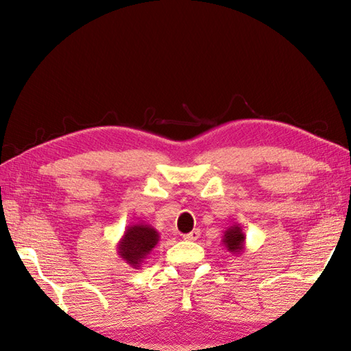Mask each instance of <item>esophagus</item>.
I'll return each mask as SVG.
<instances>
[{
  "label": "esophagus",
  "instance_id": "1",
  "mask_svg": "<svg viewBox=\"0 0 351 351\" xmlns=\"http://www.w3.org/2000/svg\"><path fill=\"white\" fill-rule=\"evenodd\" d=\"M199 237H200V229H195V230H191V232L185 234L182 238L187 241H196Z\"/></svg>",
  "mask_w": 351,
  "mask_h": 351
}]
</instances>
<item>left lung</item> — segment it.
Segmentation results:
<instances>
[{
  "label": "left lung",
  "instance_id": "obj_1",
  "mask_svg": "<svg viewBox=\"0 0 351 351\" xmlns=\"http://www.w3.org/2000/svg\"><path fill=\"white\" fill-rule=\"evenodd\" d=\"M221 243L226 247V250H229L232 255H241L245 245V235L243 232L241 225L237 223V225L228 228L225 230V235H223Z\"/></svg>",
  "mask_w": 351,
  "mask_h": 351
}]
</instances>
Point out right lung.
<instances>
[{"label": "right lung", "instance_id": "right-lung-1", "mask_svg": "<svg viewBox=\"0 0 351 351\" xmlns=\"http://www.w3.org/2000/svg\"><path fill=\"white\" fill-rule=\"evenodd\" d=\"M160 241L158 230L146 223L126 226L117 243V255L132 268H138Z\"/></svg>", "mask_w": 351, "mask_h": 351}]
</instances>
